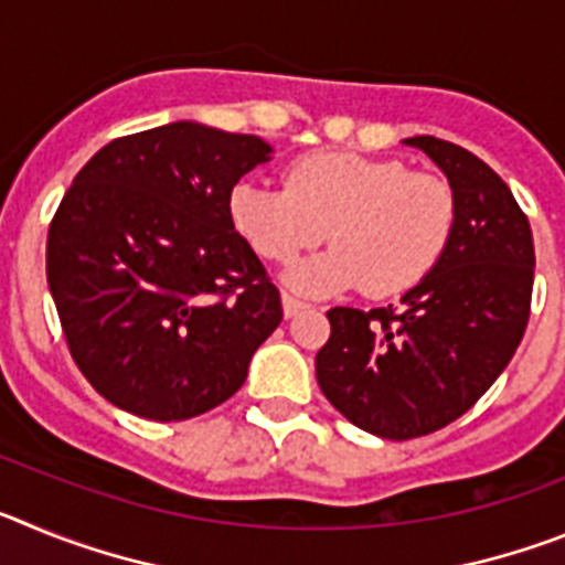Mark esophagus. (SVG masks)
<instances>
[{"mask_svg": "<svg viewBox=\"0 0 565 565\" xmlns=\"http://www.w3.org/2000/svg\"><path fill=\"white\" fill-rule=\"evenodd\" d=\"M306 308L308 306L302 302V299L291 297V294H282V313H286V317H297V313H302Z\"/></svg>", "mask_w": 565, "mask_h": 565, "instance_id": "1", "label": "esophagus"}]
</instances>
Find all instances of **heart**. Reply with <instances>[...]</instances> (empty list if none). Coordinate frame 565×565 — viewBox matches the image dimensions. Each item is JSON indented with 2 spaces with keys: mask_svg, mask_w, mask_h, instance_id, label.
Masks as SVG:
<instances>
[{
  "mask_svg": "<svg viewBox=\"0 0 565 565\" xmlns=\"http://www.w3.org/2000/svg\"><path fill=\"white\" fill-rule=\"evenodd\" d=\"M239 237L263 259L288 263L326 237L333 248L286 271L306 297L359 288L387 299L436 268L456 226V192L444 178L396 158L311 152L291 163L286 189L239 181L228 194Z\"/></svg>",
  "mask_w": 565,
  "mask_h": 565,
  "instance_id": "b5f03b06",
  "label": "heart"
}]
</instances>
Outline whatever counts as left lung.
Wrapping results in <instances>:
<instances>
[{"mask_svg":"<svg viewBox=\"0 0 565 565\" xmlns=\"http://www.w3.org/2000/svg\"><path fill=\"white\" fill-rule=\"evenodd\" d=\"M456 192V226L441 259L402 306L331 308L317 382L359 430L407 441L472 407L515 356L532 306L535 243L526 214L481 158L416 135Z\"/></svg>","mask_w":565,"mask_h":565,"instance_id":"1","label":"left lung"}]
</instances>
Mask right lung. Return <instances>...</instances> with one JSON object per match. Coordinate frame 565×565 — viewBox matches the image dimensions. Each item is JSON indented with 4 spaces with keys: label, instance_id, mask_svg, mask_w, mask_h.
I'll return each instance as SVG.
<instances>
[{
    "label": "right lung",
    "instance_id": "right-lung-1",
    "mask_svg": "<svg viewBox=\"0 0 565 565\" xmlns=\"http://www.w3.org/2000/svg\"><path fill=\"white\" fill-rule=\"evenodd\" d=\"M268 158L257 135L163 124L98 149L58 203L50 294L78 371L115 407L183 422L243 387L282 306L228 194Z\"/></svg>",
    "mask_w": 565,
    "mask_h": 565
}]
</instances>
